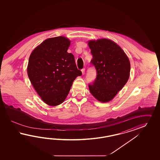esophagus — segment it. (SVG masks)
Returning a JSON list of instances; mask_svg holds the SVG:
<instances>
[{
	"mask_svg": "<svg viewBox=\"0 0 160 160\" xmlns=\"http://www.w3.org/2000/svg\"><path fill=\"white\" fill-rule=\"evenodd\" d=\"M82 75H84L85 74V68L82 69Z\"/></svg>",
	"mask_w": 160,
	"mask_h": 160,
	"instance_id": "obj_1",
	"label": "esophagus"
}]
</instances>
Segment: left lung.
<instances>
[{
    "instance_id": "8db88e82",
    "label": "left lung",
    "mask_w": 160,
    "mask_h": 160,
    "mask_svg": "<svg viewBox=\"0 0 160 160\" xmlns=\"http://www.w3.org/2000/svg\"><path fill=\"white\" fill-rule=\"evenodd\" d=\"M88 44L92 55L91 63L97 71L96 80L88 86L90 92L99 102H110L129 78V58L123 50L110 39L91 40Z\"/></svg>"
}]
</instances>
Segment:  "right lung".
Segmentation results:
<instances>
[{
  "instance_id": "1",
  "label": "right lung",
  "mask_w": 160,
  "mask_h": 160,
  "mask_svg": "<svg viewBox=\"0 0 160 160\" xmlns=\"http://www.w3.org/2000/svg\"><path fill=\"white\" fill-rule=\"evenodd\" d=\"M70 41L64 36L46 39L30 54L28 65L30 81L42 100L50 106L65 100L73 81L82 73L68 53Z\"/></svg>"
}]
</instances>
